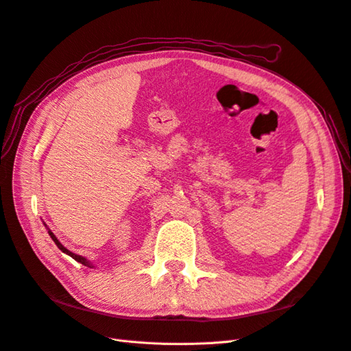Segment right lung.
Masks as SVG:
<instances>
[{
	"mask_svg": "<svg viewBox=\"0 0 351 351\" xmlns=\"http://www.w3.org/2000/svg\"><path fill=\"white\" fill-rule=\"evenodd\" d=\"M49 234H51V238H52V241L56 243V247H58L62 252H65V254H69L70 257H73V258H75L76 260V262H79V263H82V265H85V266H89V267H91V263H89L88 262V260L86 258H84L82 256H77V254H75V252H71V251H69L67 248H65V247H62V243L58 241V239H56V236L51 232V230H49Z\"/></svg>",
	"mask_w": 351,
	"mask_h": 351,
	"instance_id": "add662e5",
	"label": "right lung"
}]
</instances>
